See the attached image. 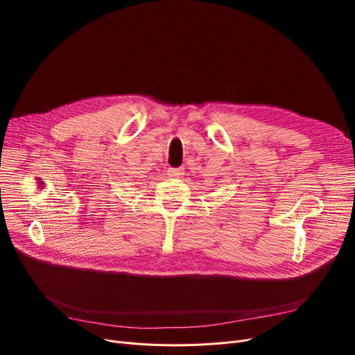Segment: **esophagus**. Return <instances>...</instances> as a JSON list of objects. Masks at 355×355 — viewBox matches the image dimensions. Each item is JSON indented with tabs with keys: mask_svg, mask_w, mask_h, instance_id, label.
<instances>
[{
	"mask_svg": "<svg viewBox=\"0 0 355 355\" xmlns=\"http://www.w3.org/2000/svg\"><path fill=\"white\" fill-rule=\"evenodd\" d=\"M168 175L173 178H181L184 175V168H168Z\"/></svg>",
	"mask_w": 355,
	"mask_h": 355,
	"instance_id": "obj_1",
	"label": "esophagus"
}]
</instances>
